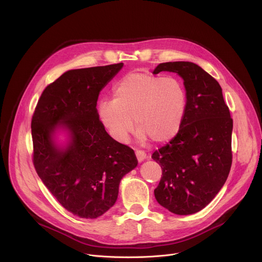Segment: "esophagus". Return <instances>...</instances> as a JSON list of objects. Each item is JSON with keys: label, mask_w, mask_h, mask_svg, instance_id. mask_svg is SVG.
Here are the masks:
<instances>
[{"label": "esophagus", "mask_w": 262, "mask_h": 262, "mask_svg": "<svg viewBox=\"0 0 262 262\" xmlns=\"http://www.w3.org/2000/svg\"><path fill=\"white\" fill-rule=\"evenodd\" d=\"M136 156H137V160L139 161V162H142L145 158H146V154H145V151H143V150H139V149H136Z\"/></svg>", "instance_id": "1"}]
</instances>
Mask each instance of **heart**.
<instances>
[{
    "label": "heart",
    "instance_id": "1",
    "mask_svg": "<svg viewBox=\"0 0 262 262\" xmlns=\"http://www.w3.org/2000/svg\"><path fill=\"white\" fill-rule=\"evenodd\" d=\"M114 100L99 105V118L116 141L124 143L134 129L141 140L156 143L170 140L180 129L186 108V93L177 78L132 73L113 89Z\"/></svg>",
    "mask_w": 262,
    "mask_h": 262
}]
</instances>
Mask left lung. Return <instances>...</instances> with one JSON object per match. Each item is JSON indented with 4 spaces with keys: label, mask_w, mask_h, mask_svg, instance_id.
Wrapping results in <instances>:
<instances>
[{
    "label": "left lung",
    "mask_w": 262,
    "mask_h": 262,
    "mask_svg": "<svg viewBox=\"0 0 262 262\" xmlns=\"http://www.w3.org/2000/svg\"><path fill=\"white\" fill-rule=\"evenodd\" d=\"M177 73L186 90V108L178 134L151 158L162 168L154 190L163 207L190 215L210 203L225 183L232 166L233 119L219 83L191 62H166L156 67Z\"/></svg>",
    "instance_id": "1"
}]
</instances>
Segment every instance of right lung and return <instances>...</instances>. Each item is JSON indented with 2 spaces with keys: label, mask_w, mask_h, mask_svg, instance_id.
Returning a JSON list of instances; mask_svg holds the SVG:
<instances>
[{
  "label": "right lung",
  "mask_w": 262,
  "mask_h": 262,
  "mask_svg": "<svg viewBox=\"0 0 262 262\" xmlns=\"http://www.w3.org/2000/svg\"><path fill=\"white\" fill-rule=\"evenodd\" d=\"M123 63L68 71L43 91L31 119L32 162L58 202L80 218L100 217L115 204L119 183L138 160L99 119L97 101ZM58 126L72 140L64 150L52 141Z\"/></svg>",
  "instance_id": "obj_1"
}]
</instances>
